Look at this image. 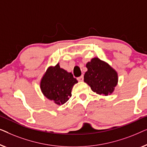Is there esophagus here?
I'll list each match as a JSON object with an SVG mask.
<instances>
[{"label":"esophagus","mask_w":147,"mask_h":147,"mask_svg":"<svg viewBox=\"0 0 147 147\" xmlns=\"http://www.w3.org/2000/svg\"><path fill=\"white\" fill-rule=\"evenodd\" d=\"M77 80H78V81H83L84 76L83 75H81L80 76H79V77H78L77 78Z\"/></svg>","instance_id":"34e87169"}]
</instances>
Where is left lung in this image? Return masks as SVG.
Here are the masks:
<instances>
[{
  "mask_svg": "<svg viewBox=\"0 0 147 147\" xmlns=\"http://www.w3.org/2000/svg\"><path fill=\"white\" fill-rule=\"evenodd\" d=\"M88 71L84 76V81L92 90L105 96L111 94L117 84V73L108 64L98 58L92 59L86 64Z\"/></svg>",
  "mask_w": 147,
  "mask_h": 147,
  "instance_id": "8db88e82",
  "label": "left lung"
}]
</instances>
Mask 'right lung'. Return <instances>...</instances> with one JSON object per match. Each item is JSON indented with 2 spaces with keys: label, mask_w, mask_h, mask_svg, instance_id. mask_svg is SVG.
I'll return each mask as SVG.
<instances>
[{
  "label": "right lung",
  "mask_w": 147,
  "mask_h": 147,
  "mask_svg": "<svg viewBox=\"0 0 147 147\" xmlns=\"http://www.w3.org/2000/svg\"><path fill=\"white\" fill-rule=\"evenodd\" d=\"M78 82L71 73L61 69L59 64L47 69L40 82V88L47 98L57 105H63L71 96L73 85Z\"/></svg>",
  "instance_id": "add662e5"
}]
</instances>
